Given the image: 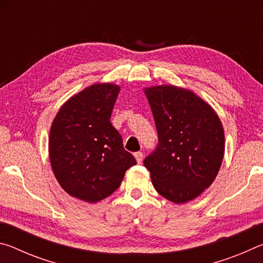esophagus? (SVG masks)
I'll list each match as a JSON object with an SVG mask.
<instances>
[{
    "label": "esophagus",
    "mask_w": 263,
    "mask_h": 263,
    "mask_svg": "<svg viewBox=\"0 0 263 263\" xmlns=\"http://www.w3.org/2000/svg\"><path fill=\"white\" fill-rule=\"evenodd\" d=\"M135 158H136L138 163H141V161H142V152H136Z\"/></svg>",
    "instance_id": "obj_1"
}]
</instances>
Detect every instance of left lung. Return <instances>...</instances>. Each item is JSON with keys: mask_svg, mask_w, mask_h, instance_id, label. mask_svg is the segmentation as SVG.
<instances>
[{"mask_svg": "<svg viewBox=\"0 0 263 263\" xmlns=\"http://www.w3.org/2000/svg\"><path fill=\"white\" fill-rule=\"evenodd\" d=\"M158 145L144 160L155 190L174 203H185L212 184L224 157V130L210 105L175 86L145 88Z\"/></svg>", "mask_w": 263, "mask_h": 263, "instance_id": "obj_1", "label": "left lung"}]
</instances>
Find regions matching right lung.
Wrapping results in <instances>:
<instances>
[{"mask_svg": "<svg viewBox=\"0 0 263 263\" xmlns=\"http://www.w3.org/2000/svg\"><path fill=\"white\" fill-rule=\"evenodd\" d=\"M118 86L92 84L61 106L50 131V161L66 193L96 203L119 188L137 163L110 122Z\"/></svg>", "mask_w": 263, "mask_h": 263, "instance_id": "add662e5", "label": "right lung"}]
</instances>
